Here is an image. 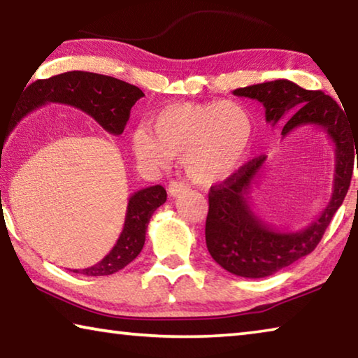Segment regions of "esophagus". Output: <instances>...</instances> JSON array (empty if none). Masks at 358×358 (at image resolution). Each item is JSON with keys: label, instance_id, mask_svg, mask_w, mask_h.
Segmentation results:
<instances>
[{"label": "esophagus", "instance_id": "esophagus-1", "mask_svg": "<svg viewBox=\"0 0 358 358\" xmlns=\"http://www.w3.org/2000/svg\"><path fill=\"white\" fill-rule=\"evenodd\" d=\"M186 189H187V185H185L183 181H178V180H172L171 183H169V187H167V191H169V194H171L172 197L178 196L180 192H183Z\"/></svg>", "mask_w": 358, "mask_h": 358}]
</instances>
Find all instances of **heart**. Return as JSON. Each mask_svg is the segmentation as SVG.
<instances>
[{"label":"heart","mask_w":358,"mask_h":358,"mask_svg":"<svg viewBox=\"0 0 358 358\" xmlns=\"http://www.w3.org/2000/svg\"><path fill=\"white\" fill-rule=\"evenodd\" d=\"M252 134L250 112L238 102H178L151 118V131L142 126L132 132L131 147L138 161L153 167L185 156L191 181L213 186L241 167Z\"/></svg>","instance_id":"heart-1"}]
</instances>
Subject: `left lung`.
I'll return each instance as SVG.
<instances>
[{
  "label": "left lung",
  "instance_id": "1",
  "mask_svg": "<svg viewBox=\"0 0 358 358\" xmlns=\"http://www.w3.org/2000/svg\"><path fill=\"white\" fill-rule=\"evenodd\" d=\"M234 94L259 101L265 107L266 123L271 126L287 119L282 137L301 126L314 124L322 128L335 145L330 202L316 221L296 232H282L268 226L250 205L251 187L257 183L266 156L246 162L232 177L210 187L205 240L211 257L232 275L265 278L308 256L319 245L350 186L355 155L358 157V134L335 99L286 78L237 88Z\"/></svg>",
  "mask_w": 358,
  "mask_h": 358
}]
</instances>
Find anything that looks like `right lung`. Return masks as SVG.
Wrapping results in <instances>:
<instances>
[{
    "label": "right lung",
    "instance_id": "add662e5",
    "mask_svg": "<svg viewBox=\"0 0 358 358\" xmlns=\"http://www.w3.org/2000/svg\"><path fill=\"white\" fill-rule=\"evenodd\" d=\"M22 104L17 106L6 123L4 131H0V167L1 153L6 138L22 118L48 102L68 104L93 117L107 132L120 136L129 120L132 106L145 96L141 88L118 80L115 77L94 74V72L72 71L64 72L44 80H36L23 92ZM167 192L161 185L145 187L132 194L126 210L124 226L117 243L107 256L93 266L83 270H72L85 276H106L117 273L131 264L145 245V235L151 215L157 207L166 202ZM1 201V191H0Z\"/></svg>",
    "mask_w": 358,
    "mask_h": 358
}]
</instances>
